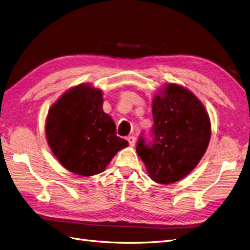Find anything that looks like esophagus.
Here are the masks:
<instances>
[{"label":"esophagus","mask_w":250,"mask_h":250,"mask_svg":"<svg viewBox=\"0 0 250 250\" xmlns=\"http://www.w3.org/2000/svg\"><path fill=\"white\" fill-rule=\"evenodd\" d=\"M127 141H128V143H129V145L131 147H133L135 145V138L132 137V135H129V137L127 138Z\"/></svg>","instance_id":"obj_1"}]
</instances>
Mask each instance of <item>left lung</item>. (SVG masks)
I'll list each match as a JSON object with an SVG mask.
<instances>
[{
  "label": "left lung",
  "instance_id": "8db88e82",
  "mask_svg": "<svg viewBox=\"0 0 250 250\" xmlns=\"http://www.w3.org/2000/svg\"><path fill=\"white\" fill-rule=\"evenodd\" d=\"M152 115V141L141 135L137 152L155 183H176L206 153L210 139L208 113L191 90L170 83L153 98Z\"/></svg>",
  "mask_w": 250,
  "mask_h": 250
}]
</instances>
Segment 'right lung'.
Instances as JSON below:
<instances>
[{"label":"right lung","instance_id":"add662e5","mask_svg":"<svg viewBox=\"0 0 250 250\" xmlns=\"http://www.w3.org/2000/svg\"><path fill=\"white\" fill-rule=\"evenodd\" d=\"M99 88L79 84L52 105L46 120V138L62 167L80 176L105 170L128 142L117 137L116 125L103 111Z\"/></svg>","mask_w":250,"mask_h":250}]
</instances>
